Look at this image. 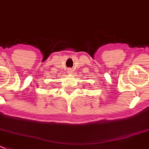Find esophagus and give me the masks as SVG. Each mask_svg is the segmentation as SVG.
<instances>
[{"label":"esophagus","mask_w":149,"mask_h":149,"mask_svg":"<svg viewBox=\"0 0 149 149\" xmlns=\"http://www.w3.org/2000/svg\"><path fill=\"white\" fill-rule=\"evenodd\" d=\"M68 72L69 73H72V72H73V70H72L71 68H68Z\"/></svg>","instance_id":"34e87169"}]
</instances>
